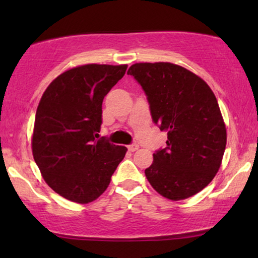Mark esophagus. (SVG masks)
Returning a JSON list of instances; mask_svg holds the SVG:
<instances>
[{
	"mask_svg": "<svg viewBox=\"0 0 258 258\" xmlns=\"http://www.w3.org/2000/svg\"><path fill=\"white\" fill-rule=\"evenodd\" d=\"M139 144H136V143H134V144H130V146H128V149H129V151H132V153H134V151H136V150H139Z\"/></svg>",
	"mask_w": 258,
	"mask_h": 258,
	"instance_id": "34e87169",
	"label": "esophagus"
}]
</instances>
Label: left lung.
Here are the masks:
<instances>
[{"mask_svg": "<svg viewBox=\"0 0 258 258\" xmlns=\"http://www.w3.org/2000/svg\"><path fill=\"white\" fill-rule=\"evenodd\" d=\"M134 76L149 103L153 121L167 132V147L146 169L151 186L179 201L200 192L221 167L227 130L213 90L188 69L169 62L135 63Z\"/></svg>", "mask_w": 258, "mask_h": 258, "instance_id": "obj_1", "label": "left lung"}]
</instances>
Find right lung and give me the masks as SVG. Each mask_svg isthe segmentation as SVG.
<instances>
[{"instance_id":"right-lung-1","label":"right lung","mask_w":258,"mask_h":258,"mask_svg":"<svg viewBox=\"0 0 258 258\" xmlns=\"http://www.w3.org/2000/svg\"><path fill=\"white\" fill-rule=\"evenodd\" d=\"M126 64H86L56 77L38 103L31 146L47 184L64 199L89 203L108 188L126 148L102 137V102Z\"/></svg>"}]
</instances>
